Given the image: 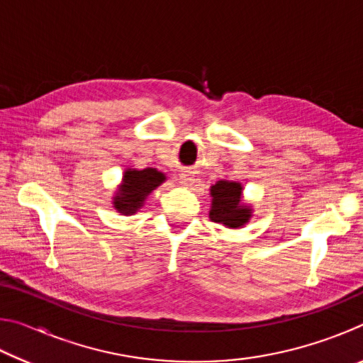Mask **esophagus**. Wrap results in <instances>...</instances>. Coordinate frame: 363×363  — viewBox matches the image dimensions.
I'll return each mask as SVG.
<instances>
[{
    "instance_id": "obj_1",
    "label": "esophagus",
    "mask_w": 363,
    "mask_h": 363,
    "mask_svg": "<svg viewBox=\"0 0 363 363\" xmlns=\"http://www.w3.org/2000/svg\"><path fill=\"white\" fill-rule=\"evenodd\" d=\"M179 182L182 184V186H192V184L195 182V177L192 173H189V171H186V173H182L179 176Z\"/></svg>"
}]
</instances>
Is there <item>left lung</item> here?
<instances>
[{
	"mask_svg": "<svg viewBox=\"0 0 363 363\" xmlns=\"http://www.w3.org/2000/svg\"><path fill=\"white\" fill-rule=\"evenodd\" d=\"M213 206L210 219L227 227H240L250 218V208L242 206V186L237 182L218 181L211 187Z\"/></svg>",
	"mask_w": 363,
	"mask_h": 363,
	"instance_id": "obj_1",
	"label": "left lung"
}]
</instances>
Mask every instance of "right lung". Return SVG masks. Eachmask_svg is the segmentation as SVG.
<instances>
[{
	"label": "right lung",
	"instance_id": "right-lung-1",
	"mask_svg": "<svg viewBox=\"0 0 363 363\" xmlns=\"http://www.w3.org/2000/svg\"><path fill=\"white\" fill-rule=\"evenodd\" d=\"M164 181V174L153 168L143 171L128 169L123 176V186L115 195L113 205L123 214L136 213L145 196Z\"/></svg>",
	"mask_w": 363,
	"mask_h": 363
}]
</instances>
